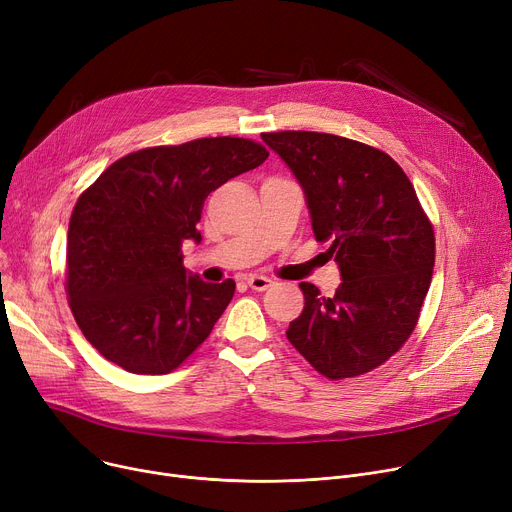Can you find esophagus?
Masks as SVG:
<instances>
[{
	"label": "esophagus",
	"mask_w": 512,
	"mask_h": 512,
	"mask_svg": "<svg viewBox=\"0 0 512 512\" xmlns=\"http://www.w3.org/2000/svg\"><path fill=\"white\" fill-rule=\"evenodd\" d=\"M245 280H247V284H249L253 290H257V292H263V290H267V288H270V286L274 284V280H270L267 276H259V274H251V276H247Z\"/></svg>",
	"instance_id": "obj_1"
}]
</instances>
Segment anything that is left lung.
Returning a JSON list of instances; mask_svg holds the SVG:
<instances>
[{
	"label": "left lung",
	"instance_id": "left-lung-1",
	"mask_svg": "<svg viewBox=\"0 0 512 512\" xmlns=\"http://www.w3.org/2000/svg\"><path fill=\"white\" fill-rule=\"evenodd\" d=\"M303 188L313 234L328 242L340 286L303 282L286 338L330 380L388 361L415 330L434 272L436 238L415 188L380 149L326 132L261 134Z\"/></svg>",
	"mask_w": 512,
	"mask_h": 512
}]
</instances>
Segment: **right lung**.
Here are the masks:
<instances>
[{"label": "right lung", "mask_w": 512, "mask_h": 512, "mask_svg": "<svg viewBox=\"0 0 512 512\" xmlns=\"http://www.w3.org/2000/svg\"><path fill=\"white\" fill-rule=\"evenodd\" d=\"M265 147L236 137L134 151L74 205L66 290L78 328L130 373L176 369L211 334L234 280L209 284L182 265L207 195L255 170Z\"/></svg>", "instance_id": "right-lung-1"}]
</instances>
